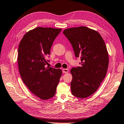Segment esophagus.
Instances as JSON below:
<instances>
[{"label":"esophagus","mask_w":124,"mask_h":124,"mask_svg":"<svg viewBox=\"0 0 124 124\" xmlns=\"http://www.w3.org/2000/svg\"><path fill=\"white\" fill-rule=\"evenodd\" d=\"M69 71V70L68 69H63V73H68Z\"/></svg>","instance_id":"1"}]
</instances>
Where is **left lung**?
Masks as SVG:
<instances>
[{"instance_id":"left-lung-1","label":"left lung","mask_w":124,"mask_h":124,"mask_svg":"<svg viewBox=\"0 0 124 124\" xmlns=\"http://www.w3.org/2000/svg\"><path fill=\"white\" fill-rule=\"evenodd\" d=\"M63 33L71 44L81 66L70 70L72 93L86 98L94 93L105 78L108 66V55L101 35L85 26L70 28Z\"/></svg>"}]
</instances>
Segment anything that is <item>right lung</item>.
<instances>
[{
  "mask_svg": "<svg viewBox=\"0 0 124 124\" xmlns=\"http://www.w3.org/2000/svg\"><path fill=\"white\" fill-rule=\"evenodd\" d=\"M61 29L38 27L24 35L18 48L17 62L23 83L41 100L54 96L62 75L61 69L47 67L46 58Z\"/></svg>",
  "mask_w": 124,
  "mask_h": 124,
  "instance_id": "1",
  "label": "right lung"
}]
</instances>
